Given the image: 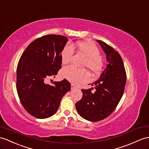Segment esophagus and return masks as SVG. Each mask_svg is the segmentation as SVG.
I'll return each mask as SVG.
<instances>
[{
    "label": "esophagus",
    "mask_w": 149,
    "mask_h": 149,
    "mask_svg": "<svg viewBox=\"0 0 149 149\" xmlns=\"http://www.w3.org/2000/svg\"><path fill=\"white\" fill-rule=\"evenodd\" d=\"M76 88H77V87H76V86L74 84H71V89H74Z\"/></svg>",
    "instance_id": "obj_1"
}]
</instances>
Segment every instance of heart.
Wrapping results in <instances>:
<instances>
[{
  "instance_id": "obj_1",
  "label": "heart",
  "mask_w": 149,
  "mask_h": 149,
  "mask_svg": "<svg viewBox=\"0 0 149 149\" xmlns=\"http://www.w3.org/2000/svg\"><path fill=\"white\" fill-rule=\"evenodd\" d=\"M79 53L86 57L82 66L88 69L93 74L99 73L102 68V59L100 52L97 46L91 42L80 41L73 46ZM73 56V50L70 45L64 47L61 54V61L63 64H67L71 61ZM62 75L69 81L75 84L84 83L89 79V75L84 69H78L72 66H68L63 68Z\"/></svg>"
}]
</instances>
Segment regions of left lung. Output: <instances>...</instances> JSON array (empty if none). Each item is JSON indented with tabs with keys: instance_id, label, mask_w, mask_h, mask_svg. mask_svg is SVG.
I'll use <instances>...</instances> for the list:
<instances>
[{
	"instance_id": "left-lung-1",
	"label": "left lung",
	"mask_w": 149,
	"mask_h": 149,
	"mask_svg": "<svg viewBox=\"0 0 149 149\" xmlns=\"http://www.w3.org/2000/svg\"><path fill=\"white\" fill-rule=\"evenodd\" d=\"M97 41L106 53L108 64L100 78L92 84L93 88L82 89L81 99L76 103L80 116L93 122L106 118L114 111L124 93L126 81V71L119 54L105 42Z\"/></svg>"
}]
</instances>
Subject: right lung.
I'll return each mask as SVG.
<instances>
[{"instance_id": "1", "label": "right lung", "mask_w": 149, "mask_h": 149, "mask_svg": "<svg viewBox=\"0 0 149 149\" xmlns=\"http://www.w3.org/2000/svg\"><path fill=\"white\" fill-rule=\"evenodd\" d=\"M68 39L59 35H47L29 45L17 66L16 89L21 104L29 114L38 119L52 116L57 112L63 96L71 89L66 79L46 80L54 77L61 68V53Z\"/></svg>"}]
</instances>
